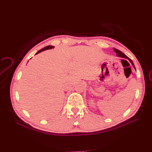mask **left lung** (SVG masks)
Instances as JSON below:
<instances>
[{
    "mask_svg": "<svg viewBox=\"0 0 152 152\" xmlns=\"http://www.w3.org/2000/svg\"><path fill=\"white\" fill-rule=\"evenodd\" d=\"M113 50H114V52H116V56H118V57H122V58H124L128 59V60H129V61L131 63V64L132 65L133 67H134V68H135V66H134V63H133V62H132V60H131V59H130L128 57H127V56H126V55L124 53H123L122 52H121L120 50H118V49H115V48H113Z\"/></svg>",
    "mask_w": 152,
    "mask_h": 152,
    "instance_id": "1",
    "label": "left lung"
}]
</instances>
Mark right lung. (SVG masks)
<instances>
[{
    "mask_svg": "<svg viewBox=\"0 0 152 152\" xmlns=\"http://www.w3.org/2000/svg\"><path fill=\"white\" fill-rule=\"evenodd\" d=\"M53 48H54V47L53 46H52V45H48V46H46V47H44L43 49H41L40 50H39L36 54H37V53H40V52H41L42 51H44V50H47V49H53Z\"/></svg>",
    "mask_w": 152,
    "mask_h": 152,
    "instance_id": "add662e5",
    "label": "right lung"
}]
</instances>
